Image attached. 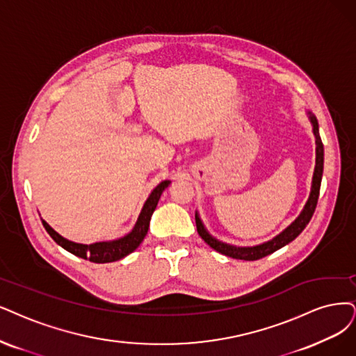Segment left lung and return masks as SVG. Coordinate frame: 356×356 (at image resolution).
<instances>
[{"instance_id": "8db88e82", "label": "left lung", "mask_w": 356, "mask_h": 356, "mask_svg": "<svg viewBox=\"0 0 356 356\" xmlns=\"http://www.w3.org/2000/svg\"><path fill=\"white\" fill-rule=\"evenodd\" d=\"M307 114L309 115V122L312 124V134L315 138V168H314V175H312V183H311V192L308 196V201L302 209L300 214L295 218V221H292L282 233H279L277 236H274L273 239L259 243L255 246H236V245H230L226 242H221L217 238L209 233L207 230V227L204 226V222L200 217V213L195 211V221H196V229H198V233L201 238L211 246L213 249H216L217 252L226 255V257H232L236 259H245V261H255L259 258H264L273 252L277 251V249L286 246L287 243H291L292 241H295L298 236L302 233L307 227V225L309 222L315 207H317V201H318V195H320V186H321V179H323V168H324V147L323 142L320 138V129H318V122L317 117H315L311 111H307Z\"/></svg>"}]
</instances>
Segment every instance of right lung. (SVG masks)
I'll use <instances>...</instances> for the list:
<instances>
[{
  "mask_svg": "<svg viewBox=\"0 0 356 356\" xmlns=\"http://www.w3.org/2000/svg\"><path fill=\"white\" fill-rule=\"evenodd\" d=\"M170 185H171L170 180H164L151 192V195L148 196V200L145 201V204L140 209V214H139V217L135 222L134 229H131L127 234H124L123 238L85 245V243L72 242L69 239L63 238V236L60 233H57L54 229H52L45 220L41 218L42 225H44L45 230L48 232L51 238L56 241V243H58L61 248H64L67 252H70V254H73L79 258L97 262V264L114 262V261L122 259V258L127 257L129 254L134 252L135 249L142 243V241L145 239V236H147V233H148L149 221H151V217L155 211L156 204H158V201H160L163 192Z\"/></svg>",
  "mask_w": 356,
  "mask_h": 356,
  "instance_id": "add662e5",
  "label": "right lung"
}]
</instances>
